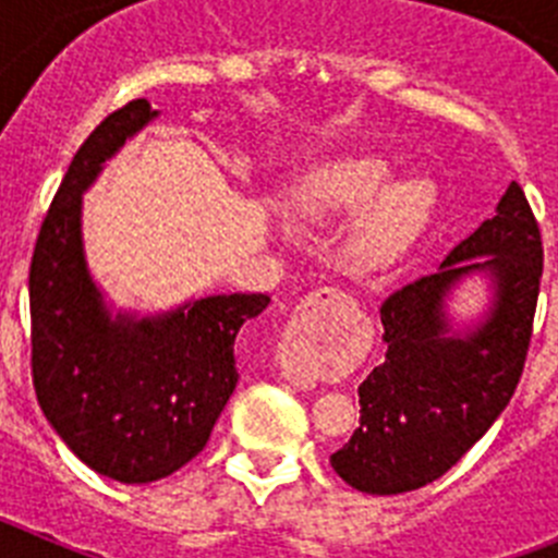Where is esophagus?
Masks as SVG:
<instances>
[{
	"mask_svg": "<svg viewBox=\"0 0 558 558\" xmlns=\"http://www.w3.org/2000/svg\"><path fill=\"white\" fill-rule=\"evenodd\" d=\"M357 310L354 299H349L347 293H340L335 288H322L310 293L302 304H299V313H295V327L299 332L313 335V338H324L327 332H332L340 322H347L349 315ZM288 379H293L295 386H307L310 377L295 368H288Z\"/></svg>",
	"mask_w": 558,
	"mask_h": 558,
	"instance_id": "obj_1",
	"label": "esophagus"
}]
</instances>
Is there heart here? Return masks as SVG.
<instances>
[{
	"mask_svg": "<svg viewBox=\"0 0 558 558\" xmlns=\"http://www.w3.org/2000/svg\"><path fill=\"white\" fill-rule=\"evenodd\" d=\"M391 165L377 156H347L318 167L295 192V206L315 223L357 211L343 259L357 276L383 274L411 251L430 220L436 192L425 179L386 184Z\"/></svg>",
	"mask_w": 558,
	"mask_h": 558,
	"instance_id": "heart-1",
	"label": "heart"
}]
</instances>
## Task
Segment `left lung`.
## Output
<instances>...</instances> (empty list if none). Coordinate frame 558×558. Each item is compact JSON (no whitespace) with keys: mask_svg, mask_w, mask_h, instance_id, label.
I'll return each mask as SVG.
<instances>
[{"mask_svg":"<svg viewBox=\"0 0 558 558\" xmlns=\"http://www.w3.org/2000/svg\"><path fill=\"white\" fill-rule=\"evenodd\" d=\"M493 279V307L452 333L444 302L463 275ZM542 279V234L511 181L495 218L456 245L441 268L379 307L386 360L360 383V427L332 470L366 495H402L445 475L495 425L522 377Z\"/></svg>","mask_w":558,"mask_h":558,"instance_id":"1","label":"left lung"}]
</instances>
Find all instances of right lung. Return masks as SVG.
Instances as JSON below:
<instances>
[{
  "label": "right lung",
  "mask_w": 558,
  "mask_h": 558,
  "mask_svg": "<svg viewBox=\"0 0 558 558\" xmlns=\"http://www.w3.org/2000/svg\"><path fill=\"white\" fill-rule=\"evenodd\" d=\"M159 111L131 100L88 133L69 165L29 263V343L38 405L86 466L150 483L198 456L236 386L234 340L270 304L206 295L136 318L102 302L83 254V192Z\"/></svg>",
  "instance_id": "1"
}]
</instances>
